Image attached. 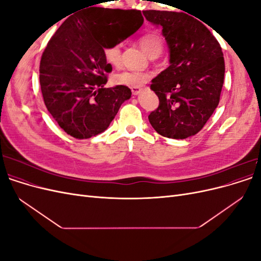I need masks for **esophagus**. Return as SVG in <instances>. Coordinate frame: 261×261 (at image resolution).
<instances>
[{
  "label": "esophagus",
  "mask_w": 261,
  "mask_h": 261,
  "mask_svg": "<svg viewBox=\"0 0 261 261\" xmlns=\"http://www.w3.org/2000/svg\"><path fill=\"white\" fill-rule=\"evenodd\" d=\"M141 91H143V88H140V87H132V92L134 96H138Z\"/></svg>",
  "instance_id": "34e87169"
}]
</instances>
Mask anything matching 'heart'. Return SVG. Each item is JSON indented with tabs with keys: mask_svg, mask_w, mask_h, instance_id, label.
Here are the masks:
<instances>
[{
	"mask_svg": "<svg viewBox=\"0 0 261 261\" xmlns=\"http://www.w3.org/2000/svg\"><path fill=\"white\" fill-rule=\"evenodd\" d=\"M139 44L143 50L150 58H156L163 49V40L160 36L155 34H148L139 38ZM103 57L108 64L118 66L121 63V44H107L103 48ZM151 73L149 72H134V70H122L114 75L113 80L115 84L140 87L151 78Z\"/></svg>",
	"mask_w": 261,
	"mask_h": 261,
	"instance_id": "obj_1",
	"label": "heart"
}]
</instances>
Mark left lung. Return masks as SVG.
Returning a JSON list of instances; mask_svg holds the SVG:
<instances>
[{
  "instance_id": "1",
  "label": "left lung",
  "mask_w": 261,
  "mask_h": 261,
  "mask_svg": "<svg viewBox=\"0 0 261 261\" xmlns=\"http://www.w3.org/2000/svg\"><path fill=\"white\" fill-rule=\"evenodd\" d=\"M147 20L162 27L170 66L150 86L159 107L148 116L160 135L185 139L196 135L217 109L224 81L222 49L204 23L185 13L145 11Z\"/></svg>"
}]
</instances>
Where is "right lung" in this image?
<instances>
[{"label": "right lung", "instance_id": "right-lung-1", "mask_svg": "<svg viewBox=\"0 0 261 261\" xmlns=\"http://www.w3.org/2000/svg\"><path fill=\"white\" fill-rule=\"evenodd\" d=\"M143 22L140 11L90 7L69 16L50 39L40 61L41 92L48 111L68 135L87 139L105 132L130 98L126 86L105 88L112 66L103 48L120 43L109 41L113 29L130 25L134 34Z\"/></svg>", "mask_w": 261, "mask_h": 261}]
</instances>
